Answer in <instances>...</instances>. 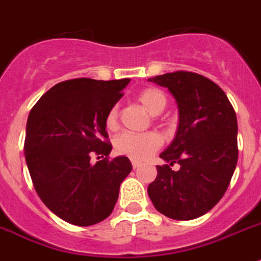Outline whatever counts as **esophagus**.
<instances>
[{
	"mask_svg": "<svg viewBox=\"0 0 261 261\" xmlns=\"http://www.w3.org/2000/svg\"><path fill=\"white\" fill-rule=\"evenodd\" d=\"M131 164H133L134 169H138L140 165H142V164H140L139 161H136V160H131Z\"/></svg>",
	"mask_w": 261,
	"mask_h": 261,
	"instance_id": "34e87169",
	"label": "esophagus"
}]
</instances>
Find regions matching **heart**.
Returning <instances> with one entry per match:
<instances>
[{
	"mask_svg": "<svg viewBox=\"0 0 261 261\" xmlns=\"http://www.w3.org/2000/svg\"><path fill=\"white\" fill-rule=\"evenodd\" d=\"M138 101L152 116H157L165 109L168 104L166 95L156 87H148L138 95ZM105 126L108 130L113 131L118 127V109L110 108L105 117ZM163 144V139L157 133L149 131L143 134L125 133L114 140V151L122 156H127L133 160H144L157 151Z\"/></svg>",
	"mask_w": 261,
	"mask_h": 261,
	"instance_id": "1",
	"label": "heart"
}]
</instances>
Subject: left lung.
I'll return each instance as SVG.
<instances>
[{
	"instance_id": "8db88e82",
	"label": "left lung",
	"mask_w": 261,
	"mask_h": 261,
	"mask_svg": "<svg viewBox=\"0 0 261 261\" xmlns=\"http://www.w3.org/2000/svg\"><path fill=\"white\" fill-rule=\"evenodd\" d=\"M174 96L179 122L174 140L160 157L148 195L160 213L186 221L205 215L226 192L238 161V123L233 105L211 79L174 71L148 79ZM174 163L180 170H171Z\"/></svg>"
}]
</instances>
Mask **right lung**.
I'll list each match as a JSON object with an SVG mask.
<instances>
[{
    "mask_svg": "<svg viewBox=\"0 0 261 261\" xmlns=\"http://www.w3.org/2000/svg\"><path fill=\"white\" fill-rule=\"evenodd\" d=\"M130 79H70L51 87L30 112L24 153L37 195L51 212L76 226L109 217L130 160H109L105 126ZM92 155L99 161L93 166Z\"/></svg>",
    "mask_w": 261,
    "mask_h": 261,
    "instance_id": "obj_1",
    "label": "right lung"
}]
</instances>
